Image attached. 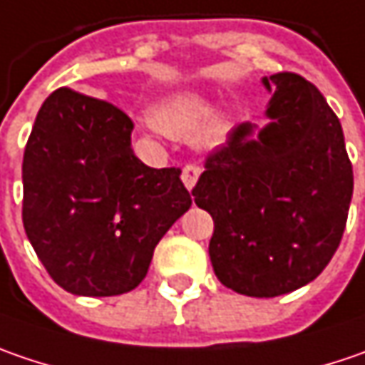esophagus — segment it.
Segmentation results:
<instances>
[{
    "mask_svg": "<svg viewBox=\"0 0 365 365\" xmlns=\"http://www.w3.org/2000/svg\"><path fill=\"white\" fill-rule=\"evenodd\" d=\"M200 173H202V169L198 165H194V163H190V165L183 167L182 171V182L183 185L187 187V190H194V185L198 182Z\"/></svg>",
    "mask_w": 365,
    "mask_h": 365,
    "instance_id": "esophagus-1",
    "label": "esophagus"
}]
</instances>
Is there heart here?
I'll return each instance as SVG.
<instances>
[{"instance_id": "b5f03b06", "label": "heart", "mask_w": 365, "mask_h": 365, "mask_svg": "<svg viewBox=\"0 0 365 365\" xmlns=\"http://www.w3.org/2000/svg\"><path fill=\"white\" fill-rule=\"evenodd\" d=\"M212 112L210 102L194 89L175 91L153 106L151 118L157 128L173 136L194 135Z\"/></svg>"}]
</instances>
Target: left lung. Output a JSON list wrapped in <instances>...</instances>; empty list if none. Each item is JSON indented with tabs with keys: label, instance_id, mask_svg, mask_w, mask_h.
Segmentation results:
<instances>
[{
	"label": "left lung",
	"instance_id": "obj_1",
	"mask_svg": "<svg viewBox=\"0 0 365 365\" xmlns=\"http://www.w3.org/2000/svg\"><path fill=\"white\" fill-rule=\"evenodd\" d=\"M262 83L272 93L267 124H237L192 194L214 220L208 253L220 284L274 298L307 286L335 255L354 171L319 89L294 73Z\"/></svg>",
	"mask_w": 365,
	"mask_h": 365
}]
</instances>
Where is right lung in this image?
Returning <instances> with one entry per match:
<instances>
[{"label":"right lung","instance_id":"obj_1","mask_svg":"<svg viewBox=\"0 0 365 365\" xmlns=\"http://www.w3.org/2000/svg\"><path fill=\"white\" fill-rule=\"evenodd\" d=\"M130 118L67 88L36 114L22 163L26 235L56 284L118 296L145 279L153 251L192 206L182 169L147 167Z\"/></svg>","mask_w":365,"mask_h":365}]
</instances>
